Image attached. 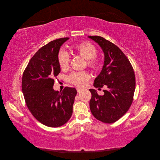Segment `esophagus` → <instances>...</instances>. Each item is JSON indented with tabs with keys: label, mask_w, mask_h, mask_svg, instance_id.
Returning <instances> with one entry per match:
<instances>
[{
	"label": "esophagus",
	"mask_w": 160,
	"mask_h": 160,
	"mask_svg": "<svg viewBox=\"0 0 160 160\" xmlns=\"http://www.w3.org/2000/svg\"><path fill=\"white\" fill-rule=\"evenodd\" d=\"M77 92H78V93H80V92L82 91V89H79V88H77Z\"/></svg>",
	"instance_id": "1"
}]
</instances>
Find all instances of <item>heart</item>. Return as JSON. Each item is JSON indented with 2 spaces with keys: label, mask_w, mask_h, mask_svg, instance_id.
<instances>
[{
  "label": "heart",
  "mask_w": 160,
  "mask_h": 160,
  "mask_svg": "<svg viewBox=\"0 0 160 160\" xmlns=\"http://www.w3.org/2000/svg\"><path fill=\"white\" fill-rule=\"evenodd\" d=\"M72 50L88 60V65L90 68L93 69H98L99 68L100 62L95 57L97 49L95 47L91 42H82L78 43L72 47ZM58 61H59L61 69H67L70 62V56L67 52L61 51L58 56ZM89 79V75L85 71L72 72L69 76V80L71 83L79 87L84 85L85 82Z\"/></svg>",
  "instance_id": "b5f03b06"
}]
</instances>
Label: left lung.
Here are the masks:
<instances>
[{"instance_id":"1","label":"left lung","mask_w":160,"mask_h":160,"mask_svg":"<svg viewBox=\"0 0 160 160\" xmlns=\"http://www.w3.org/2000/svg\"><path fill=\"white\" fill-rule=\"evenodd\" d=\"M98 43L104 53V63L94 87L101 88L104 95H99L90 89V109L94 117L106 123H112L126 113L132 103L135 89V77L129 61L118 47L102 37L89 36Z\"/></svg>"}]
</instances>
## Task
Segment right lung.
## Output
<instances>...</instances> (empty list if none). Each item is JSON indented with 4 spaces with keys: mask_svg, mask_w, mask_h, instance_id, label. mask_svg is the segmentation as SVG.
Listing matches in <instances>:
<instances>
[{
    "mask_svg": "<svg viewBox=\"0 0 160 160\" xmlns=\"http://www.w3.org/2000/svg\"><path fill=\"white\" fill-rule=\"evenodd\" d=\"M69 38H59L41 47L22 75V91L28 109L38 122L51 128L60 127L69 120L77 94L75 88L68 87L60 92L53 89L61 71L58 55Z\"/></svg>",
    "mask_w": 160,
    "mask_h": 160,
    "instance_id": "right-lung-1",
    "label": "right lung"
}]
</instances>
